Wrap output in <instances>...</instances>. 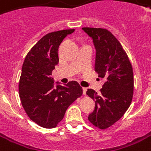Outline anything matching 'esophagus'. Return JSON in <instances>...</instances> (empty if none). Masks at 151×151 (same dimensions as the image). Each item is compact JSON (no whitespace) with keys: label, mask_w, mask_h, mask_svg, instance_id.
I'll return each mask as SVG.
<instances>
[{"label":"esophagus","mask_w":151,"mask_h":151,"mask_svg":"<svg viewBox=\"0 0 151 151\" xmlns=\"http://www.w3.org/2000/svg\"><path fill=\"white\" fill-rule=\"evenodd\" d=\"M86 92H87V88H83V95H86Z\"/></svg>","instance_id":"1"}]
</instances>
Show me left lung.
Wrapping results in <instances>:
<instances>
[{"label":"left lung","mask_w":151,"mask_h":151,"mask_svg":"<svg viewBox=\"0 0 151 151\" xmlns=\"http://www.w3.org/2000/svg\"><path fill=\"white\" fill-rule=\"evenodd\" d=\"M96 49L95 71L105 83L97 93L88 89L87 94L95 101L88 120L95 127L105 129L122 117L131 104L134 92L132 65L122 45L104 28L83 27Z\"/></svg>","instance_id":"8db88e82"}]
</instances>
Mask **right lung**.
I'll return each mask as SVG.
<instances>
[{
  "instance_id": "obj_1",
  "label": "right lung",
  "mask_w": 151,
  "mask_h": 151,
  "mask_svg": "<svg viewBox=\"0 0 151 151\" xmlns=\"http://www.w3.org/2000/svg\"><path fill=\"white\" fill-rule=\"evenodd\" d=\"M74 29L45 35L29 51L24 60L19 81V96L28 117L41 127L52 129L63 119L67 109L82 96L78 82L54 87L51 77L58 63V47Z\"/></svg>"
}]
</instances>
